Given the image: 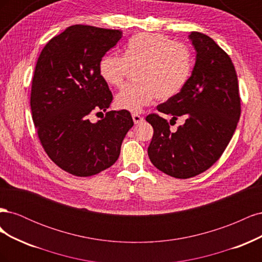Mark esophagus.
Returning <instances> with one entry per match:
<instances>
[{
  "label": "esophagus",
  "mask_w": 262,
  "mask_h": 262,
  "mask_svg": "<svg viewBox=\"0 0 262 262\" xmlns=\"http://www.w3.org/2000/svg\"><path fill=\"white\" fill-rule=\"evenodd\" d=\"M132 119H133V121H134V123H136V124L141 123L142 121L144 120L143 117L140 116L139 114H132Z\"/></svg>",
  "instance_id": "esophagus-1"
}]
</instances>
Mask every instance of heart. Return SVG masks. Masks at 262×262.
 Instances as JSON below:
<instances>
[{
  "label": "heart",
  "instance_id": "b5f03b06",
  "mask_svg": "<svg viewBox=\"0 0 262 262\" xmlns=\"http://www.w3.org/2000/svg\"><path fill=\"white\" fill-rule=\"evenodd\" d=\"M138 82L125 85L117 94L118 108L139 113L158 97L167 100L184 89L191 71L187 47L161 34L133 36L124 47V55L110 52L99 62V73L107 84L120 87L131 69Z\"/></svg>",
  "mask_w": 262,
  "mask_h": 262
}]
</instances>
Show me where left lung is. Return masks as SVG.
Listing matches in <instances>:
<instances>
[{
  "label": "left lung",
  "mask_w": 262,
  "mask_h": 262,
  "mask_svg": "<svg viewBox=\"0 0 262 262\" xmlns=\"http://www.w3.org/2000/svg\"><path fill=\"white\" fill-rule=\"evenodd\" d=\"M195 52L191 76L176 96L157 106L165 115L185 118L176 132L156 114L146 117L154 129L147 148L157 169L187 179L209 169L223 154L241 117L238 80L228 54L209 36L189 35Z\"/></svg>",
  "instance_id": "left-lung-1"
}]
</instances>
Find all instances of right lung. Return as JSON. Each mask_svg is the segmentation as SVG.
Returning <instances> with one entry per match:
<instances>
[{"label":"right lung","instance_id":"right-lung-1","mask_svg":"<svg viewBox=\"0 0 262 262\" xmlns=\"http://www.w3.org/2000/svg\"><path fill=\"white\" fill-rule=\"evenodd\" d=\"M121 37V30L73 25L53 37L37 61L30 107L39 140L54 164L77 177L114 165L133 125L128 110L90 121L92 113L106 112L113 101L99 62Z\"/></svg>","mask_w":262,"mask_h":262}]
</instances>
